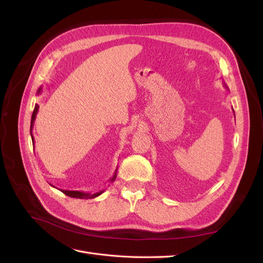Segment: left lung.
<instances>
[{
	"instance_id": "8db88e82",
	"label": "left lung",
	"mask_w": 263,
	"mask_h": 263,
	"mask_svg": "<svg viewBox=\"0 0 263 263\" xmlns=\"http://www.w3.org/2000/svg\"><path fill=\"white\" fill-rule=\"evenodd\" d=\"M225 86H226V85H225ZM226 87H227V86H226Z\"/></svg>"
}]
</instances>
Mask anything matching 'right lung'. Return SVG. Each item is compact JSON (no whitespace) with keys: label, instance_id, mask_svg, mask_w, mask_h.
<instances>
[{"label":"right lung","instance_id":"obj_1","mask_svg":"<svg viewBox=\"0 0 263 263\" xmlns=\"http://www.w3.org/2000/svg\"><path fill=\"white\" fill-rule=\"evenodd\" d=\"M42 92V87H39L38 91H37V94H41ZM38 108L39 106L38 105H35V108H34V112H33V115H31V121H30V135H31V140H33V145L35 144L34 142V137H33V134H31V130H33V127H34V122L36 119V115L38 113ZM117 172V169L114 173V176L109 179V182H114V180L116 179V173ZM62 193H65L66 195L70 196V197H74V198H83V200H87V198H94L97 197L99 195H101L103 192H104V190L103 191H100V192L98 193H86V192H82V191H67V190H61Z\"/></svg>","mask_w":263,"mask_h":263}]
</instances>
